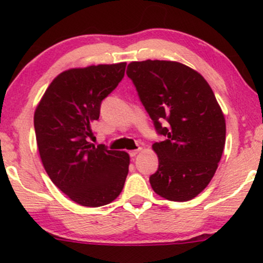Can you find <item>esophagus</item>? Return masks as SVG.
<instances>
[{
  "label": "esophagus",
  "mask_w": 263,
  "mask_h": 263,
  "mask_svg": "<svg viewBox=\"0 0 263 263\" xmlns=\"http://www.w3.org/2000/svg\"><path fill=\"white\" fill-rule=\"evenodd\" d=\"M141 151H142V148H137V149H134V151H129L128 153H129V156H131V157H136L138 155V153L141 152Z\"/></svg>",
  "instance_id": "obj_1"
}]
</instances>
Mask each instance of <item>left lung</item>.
<instances>
[{
    "instance_id": "8db88e82",
    "label": "left lung",
    "mask_w": 263,
    "mask_h": 263,
    "mask_svg": "<svg viewBox=\"0 0 263 263\" xmlns=\"http://www.w3.org/2000/svg\"><path fill=\"white\" fill-rule=\"evenodd\" d=\"M126 73L165 137L152 146L159 164L151 186L172 201L195 198L213 179L225 146V117L210 85L194 69L171 60L132 62Z\"/></svg>"
}]
</instances>
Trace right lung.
<instances>
[{
	"instance_id": "obj_1",
	"label": "right lung",
	"mask_w": 263,
	"mask_h": 263,
	"mask_svg": "<svg viewBox=\"0 0 263 263\" xmlns=\"http://www.w3.org/2000/svg\"><path fill=\"white\" fill-rule=\"evenodd\" d=\"M126 63L90 65L63 71L34 112V129L47 174L71 200L83 206L106 205L120 195L129 156L95 147L87 138L99 120L101 102L125 75Z\"/></svg>"
}]
</instances>
